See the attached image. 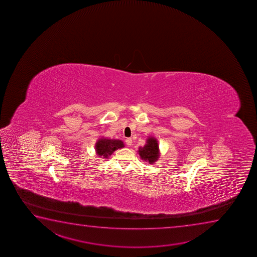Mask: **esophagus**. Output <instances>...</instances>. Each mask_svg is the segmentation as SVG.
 Returning a JSON list of instances; mask_svg holds the SVG:
<instances>
[{
	"label": "esophagus",
	"mask_w": 257,
	"mask_h": 257,
	"mask_svg": "<svg viewBox=\"0 0 257 257\" xmlns=\"http://www.w3.org/2000/svg\"><path fill=\"white\" fill-rule=\"evenodd\" d=\"M125 144H126L128 146H131V145H133V139H125Z\"/></svg>",
	"instance_id": "obj_1"
}]
</instances>
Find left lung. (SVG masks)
<instances>
[{
  "instance_id": "left-lung-1",
  "label": "left lung",
  "mask_w": 257,
  "mask_h": 257,
  "mask_svg": "<svg viewBox=\"0 0 257 257\" xmlns=\"http://www.w3.org/2000/svg\"><path fill=\"white\" fill-rule=\"evenodd\" d=\"M139 154L142 160L149 163H155L159 157V145L157 139L150 137L144 147H139Z\"/></svg>"
}]
</instances>
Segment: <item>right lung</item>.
<instances>
[{
    "label": "right lung",
    "instance_id": "obj_1",
    "mask_svg": "<svg viewBox=\"0 0 257 257\" xmlns=\"http://www.w3.org/2000/svg\"><path fill=\"white\" fill-rule=\"evenodd\" d=\"M124 147V143L118 139H106L101 138L98 139L95 144L96 154L100 157L107 158L114 152L116 150Z\"/></svg>",
    "mask_w": 257,
    "mask_h": 257
}]
</instances>
